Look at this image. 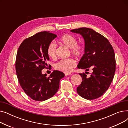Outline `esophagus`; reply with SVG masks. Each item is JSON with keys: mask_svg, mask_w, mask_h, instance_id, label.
Listing matches in <instances>:
<instances>
[{"mask_svg": "<svg viewBox=\"0 0 128 128\" xmlns=\"http://www.w3.org/2000/svg\"><path fill=\"white\" fill-rule=\"evenodd\" d=\"M72 75V74H71V73H68H68H65V76H68V75Z\"/></svg>", "mask_w": 128, "mask_h": 128, "instance_id": "obj_1", "label": "esophagus"}]
</instances>
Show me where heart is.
<instances>
[{"label": "heart", "mask_w": 128, "mask_h": 128, "mask_svg": "<svg viewBox=\"0 0 128 128\" xmlns=\"http://www.w3.org/2000/svg\"><path fill=\"white\" fill-rule=\"evenodd\" d=\"M60 42L70 49L72 54L77 57L81 56L84 52V48L81 45L77 44L75 37L70 34H65L60 38ZM56 46L53 42H51L47 46L46 53L51 58H56ZM76 61L72 58H63L54 64L56 70L66 73L70 72L72 68L76 66Z\"/></svg>", "instance_id": "heart-1"}]
</instances>
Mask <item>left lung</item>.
Instances as JSON below:
<instances>
[{
	"mask_svg": "<svg viewBox=\"0 0 128 128\" xmlns=\"http://www.w3.org/2000/svg\"><path fill=\"white\" fill-rule=\"evenodd\" d=\"M70 31L79 34L84 40V53L77 68L92 70L90 77L79 73L82 82L77 88V93L86 100L96 99L107 90L112 81L116 70L115 52L107 39L95 30L82 28Z\"/></svg>",
	"mask_w": 128,
	"mask_h": 128,
	"instance_id": "8db88e82",
	"label": "left lung"
}]
</instances>
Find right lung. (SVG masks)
I'll use <instances>...</instances> for the list:
<instances>
[{
    "instance_id": "obj_1",
    "label": "right lung",
    "mask_w": 128,
    "mask_h": 128,
    "mask_svg": "<svg viewBox=\"0 0 128 128\" xmlns=\"http://www.w3.org/2000/svg\"><path fill=\"white\" fill-rule=\"evenodd\" d=\"M56 37L49 32H38L25 39L17 52L16 70L18 82L26 94L37 101H44L54 95L60 80L65 76L58 70H54L49 77L42 72L48 66L47 46Z\"/></svg>"
}]
</instances>
